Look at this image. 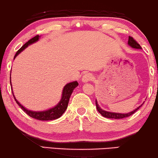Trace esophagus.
<instances>
[{"instance_id":"34e87169","label":"esophagus","mask_w":158,"mask_h":158,"mask_svg":"<svg viewBox=\"0 0 158 158\" xmlns=\"http://www.w3.org/2000/svg\"><path fill=\"white\" fill-rule=\"evenodd\" d=\"M92 75L89 73H87L83 75V76L82 77V82H86L92 81Z\"/></svg>"}]
</instances>
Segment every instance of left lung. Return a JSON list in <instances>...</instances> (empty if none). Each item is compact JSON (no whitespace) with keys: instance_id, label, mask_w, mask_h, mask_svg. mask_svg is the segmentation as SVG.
Returning <instances> with one entry per match:
<instances>
[{"instance_id":"left-lung-1","label":"left lung","mask_w":158,"mask_h":158,"mask_svg":"<svg viewBox=\"0 0 158 158\" xmlns=\"http://www.w3.org/2000/svg\"><path fill=\"white\" fill-rule=\"evenodd\" d=\"M128 44L129 45H130L131 48H136V49H141V47L140 45L136 42V41L134 39V38L131 37V36H129V40H128ZM142 106V105H141ZM141 106H139L137 108H136L135 110H134L131 111L130 113H111V112H108V111H106L104 110H102V108L99 107V106L98 105V103L96 101V106H97V109L99 111V113L101 115L105 118H113V119H122V118H125L127 117H129V116L131 115L134 114V113L139 108H140Z\"/></svg>"}]
</instances>
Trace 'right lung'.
Wrapping results in <instances>:
<instances>
[{
    "label": "right lung",
    "instance_id": "obj_1",
    "mask_svg": "<svg viewBox=\"0 0 158 158\" xmlns=\"http://www.w3.org/2000/svg\"><path fill=\"white\" fill-rule=\"evenodd\" d=\"M38 39H39V35H35V37H33L31 38V39H30L17 52V53L15 54L14 58L16 57V56L19 55V54L23 50H24L26 48L28 47V45H31V44L36 42V41L38 40ZM10 85H11V81H10ZM77 85H78V83H77V81L70 82V83L66 85V86L64 87L61 99L58 104L54 108H51V109H49L45 111H40V112H36V111H31V110L26 109V108L23 106L21 105L20 103L18 102V101L15 99V97L13 94V92H12V94H13L15 102H17V104L19 105L21 107V108H22V109L24 110L27 115H29L30 117L35 118L36 120H55V119L60 118L61 116L63 115V113L65 112V110L67 108V106H68L70 97H71L73 89L76 88Z\"/></svg>",
    "mask_w": 158,
    "mask_h": 158
}]
</instances>
